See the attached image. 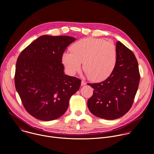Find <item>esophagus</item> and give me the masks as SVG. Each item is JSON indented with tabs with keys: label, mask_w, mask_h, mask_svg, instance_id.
Listing matches in <instances>:
<instances>
[{
	"label": "esophagus",
	"mask_w": 154,
	"mask_h": 154,
	"mask_svg": "<svg viewBox=\"0 0 154 154\" xmlns=\"http://www.w3.org/2000/svg\"><path fill=\"white\" fill-rule=\"evenodd\" d=\"M86 84V83L84 81V80H82V82H81V85H82V86H84V85H85Z\"/></svg>",
	"instance_id": "34e87169"
}]
</instances>
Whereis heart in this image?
<instances>
[{"mask_svg":"<svg viewBox=\"0 0 154 154\" xmlns=\"http://www.w3.org/2000/svg\"><path fill=\"white\" fill-rule=\"evenodd\" d=\"M71 53H64L63 62L71 74L83 69L91 80L100 82L113 72L117 60V50L112 42L103 39L88 38L75 42Z\"/></svg>","mask_w":154,"mask_h":154,"instance_id":"1","label":"heart"}]
</instances>
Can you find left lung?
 <instances>
[{"label":"left lung","instance_id":"left-lung-1","mask_svg":"<svg viewBox=\"0 0 154 154\" xmlns=\"http://www.w3.org/2000/svg\"><path fill=\"white\" fill-rule=\"evenodd\" d=\"M115 68L105 80L88 83L94 89L88 107L96 116L105 119H118L126 114L133 105L140 74L134 55L119 41L116 42Z\"/></svg>","mask_w":154,"mask_h":154}]
</instances>
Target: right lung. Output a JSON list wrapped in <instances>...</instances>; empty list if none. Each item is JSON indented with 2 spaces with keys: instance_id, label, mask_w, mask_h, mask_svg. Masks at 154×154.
Returning <instances> with one entry per match:
<instances>
[{
  "instance_id": "add662e5",
  "label": "right lung",
  "mask_w": 154,
  "mask_h": 154,
  "mask_svg": "<svg viewBox=\"0 0 154 154\" xmlns=\"http://www.w3.org/2000/svg\"><path fill=\"white\" fill-rule=\"evenodd\" d=\"M75 38L43 35L19 55L14 75L16 91L26 111L41 121H52L67 110L80 79L64 74L63 54Z\"/></svg>"
}]
</instances>
